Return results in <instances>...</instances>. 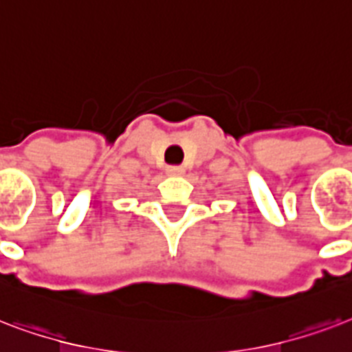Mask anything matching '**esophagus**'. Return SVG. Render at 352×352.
<instances>
[{"label": "esophagus", "mask_w": 352, "mask_h": 352, "mask_svg": "<svg viewBox=\"0 0 352 352\" xmlns=\"http://www.w3.org/2000/svg\"><path fill=\"white\" fill-rule=\"evenodd\" d=\"M184 173V167H179V165H170V167H167L168 176H182Z\"/></svg>", "instance_id": "obj_1"}]
</instances>
